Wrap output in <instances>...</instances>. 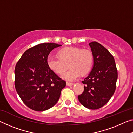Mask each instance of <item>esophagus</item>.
<instances>
[{
	"label": "esophagus",
	"mask_w": 133,
	"mask_h": 133,
	"mask_svg": "<svg viewBox=\"0 0 133 133\" xmlns=\"http://www.w3.org/2000/svg\"><path fill=\"white\" fill-rule=\"evenodd\" d=\"M66 85H68V86H71V85H74V83H73L67 82V83H66Z\"/></svg>",
	"instance_id": "1"
}]
</instances>
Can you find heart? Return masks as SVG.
Returning <instances> with one entry per match:
<instances>
[{"mask_svg": "<svg viewBox=\"0 0 133 133\" xmlns=\"http://www.w3.org/2000/svg\"><path fill=\"white\" fill-rule=\"evenodd\" d=\"M58 57L49 55L47 64L57 74H62L69 66L70 69L62 75L67 81H75L80 74L86 75L90 71L93 63V55L88 49L79 48H66L58 51Z\"/></svg>", "mask_w": 133, "mask_h": 133, "instance_id": "b5f03b06", "label": "heart"}]
</instances>
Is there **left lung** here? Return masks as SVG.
Returning <instances> with one entry per match:
<instances>
[{
    "label": "left lung",
    "instance_id": "8db88e82",
    "mask_svg": "<svg viewBox=\"0 0 133 133\" xmlns=\"http://www.w3.org/2000/svg\"><path fill=\"white\" fill-rule=\"evenodd\" d=\"M89 44L93 55V66L82 81L84 91L78 99L83 106L96 110L104 105L114 94L118 73L114 58L107 49L97 42Z\"/></svg>",
    "mask_w": 133,
    "mask_h": 133
}]
</instances>
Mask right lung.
Listing matches in <instances>:
<instances>
[{
	"label": "right lung",
	"instance_id": "add662e5",
	"mask_svg": "<svg viewBox=\"0 0 133 133\" xmlns=\"http://www.w3.org/2000/svg\"><path fill=\"white\" fill-rule=\"evenodd\" d=\"M54 43L39 44L27 50L15 67V85L17 94L27 106L43 111L54 106L66 86L47 64L51 51L61 46Z\"/></svg>",
	"mask_w": 133,
	"mask_h": 133
}]
</instances>
